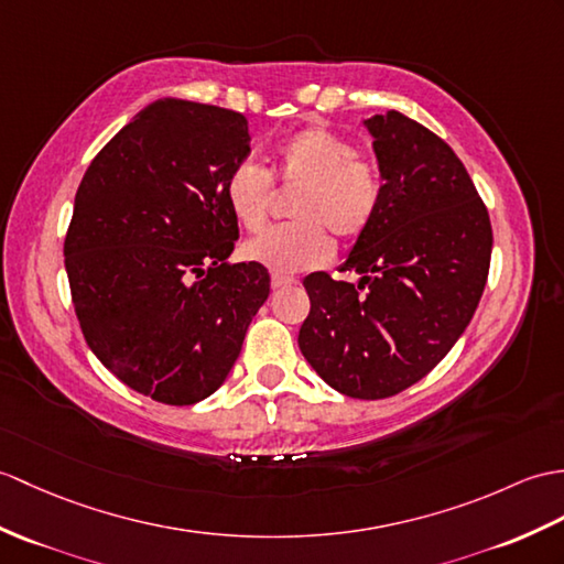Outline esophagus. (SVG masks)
<instances>
[{
    "instance_id": "esophagus-1",
    "label": "esophagus",
    "mask_w": 564,
    "mask_h": 564,
    "mask_svg": "<svg viewBox=\"0 0 564 564\" xmlns=\"http://www.w3.org/2000/svg\"><path fill=\"white\" fill-rule=\"evenodd\" d=\"M297 281L291 279V276H283V273H271V288L273 291H279V288H285V285H295Z\"/></svg>"
}]
</instances>
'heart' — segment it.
Returning <instances> with one entry per match:
<instances>
[{"label": "heart", "mask_w": 564, "mask_h": 564, "mask_svg": "<svg viewBox=\"0 0 564 564\" xmlns=\"http://www.w3.org/2000/svg\"><path fill=\"white\" fill-rule=\"evenodd\" d=\"M279 180L300 187L291 206L295 223L271 226L247 240L242 252L271 271H305L329 261L334 242H352L370 228L382 199V180L348 139L324 127H307L279 147ZM271 175L254 161H240L223 182L235 220L247 230L264 226L271 206Z\"/></svg>", "instance_id": "b5f03b06"}]
</instances>
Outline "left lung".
<instances>
[{
  "label": "left lung",
  "mask_w": 564,
  "mask_h": 564,
  "mask_svg": "<svg viewBox=\"0 0 564 564\" xmlns=\"http://www.w3.org/2000/svg\"><path fill=\"white\" fill-rule=\"evenodd\" d=\"M382 199L341 271L310 273L297 346L326 384L387 399L423 379L468 326L488 281L492 228L464 163L397 110L365 120Z\"/></svg>",
  "instance_id": "8db88e82"
}]
</instances>
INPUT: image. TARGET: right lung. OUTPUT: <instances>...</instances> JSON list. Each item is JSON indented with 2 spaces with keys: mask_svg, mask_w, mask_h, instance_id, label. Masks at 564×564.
I'll list each match as a JSON object with an SVG mask.
<instances>
[{
  "mask_svg": "<svg viewBox=\"0 0 564 564\" xmlns=\"http://www.w3.org/2000/svg\"><path fill=\"white\" fill-rule=\"evenodd\" d=\"M250 153L240 112L161 98L90 161L64 240L88 348L127 387L192 405L226 382L269 271L230 264L223 182Z\"/></svg>",
  "mask_w": 564,
  "mask_h": 564,
  "instance_id": "add662e5",
  "label": "right lung"
}]
</instances>
